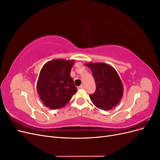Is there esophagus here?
Returning <instances> with one entry per match:
<instances>
[{
	"mask_svg": "<svg viewBox=\"0 0 160 160\" xmlns=\"http://www.w3.org/2000/svg\"><path fill=\"white\" fill-rule=\"evenodd\" d=\"M84 88H85V85L83 84H82L79 87V89H84Z\"/></svg>",
	"mask_w": 160,
	"mask_h": 160,
	"instance_id": "obj_1",
	"label": "esophagus"
}]
</instances>
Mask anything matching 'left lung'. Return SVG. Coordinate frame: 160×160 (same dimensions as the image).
Listing matches in <instances>:
<instances>
[{"mask_svg":"<svg viewBox=\"0 0 160 160\" xmlns=\"http://www.w3.org/2000/svg\"><path fill=\"white\" fill-rule=\"evenodd\" d=\"M96 83V91L89 98L97 108L112 109L119 103L123 95V86L118 72L105 62H88Z\"/></svg>","mask_w":160,"mask_h":160,"instance_id":"8db88e82","label":"left lung"}]
</instances>
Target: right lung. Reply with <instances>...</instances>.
I'll return each mask as SVG.
<instances>
[{
	"instance_id": "add662e5",
	"label": "right lung",
	"mask_w": 160,
	"mask_h": 160,
	"mask_svg": "<svg viewBox=\"0 0 160 160\" xmlns=\"http://www.w3.org/2000/svg\"><path fill=\"white\" fill-rule=\"evenodd\" d=\"M75 60L53 59L43 65L37 83L42 103L51 109H61L77 91L70 75Z\"/></svg>"
}]
</instances>
